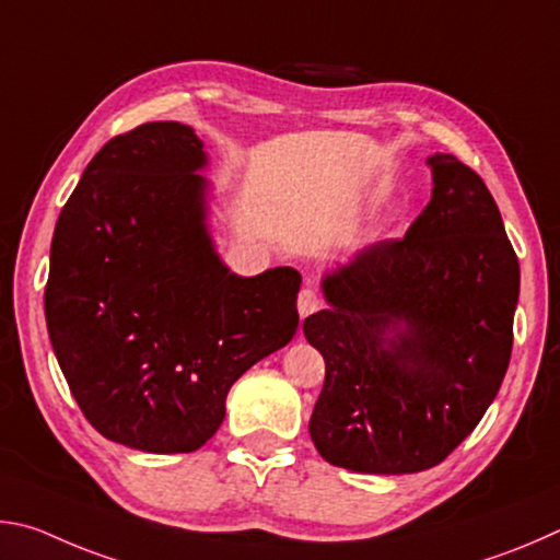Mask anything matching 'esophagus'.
I'll return each instance as SVG.
<instances>
[{"instance_id": "1", "label": "esophagus", "mask_w": 560, "mask_h": 560, "mask_svg": "<svg viewBox=\"0 0 560 560\" xmlns=\"http://www.w3.org/2000/svg\"><path fill=\"white\" fill-rule=\"evenodd\" d=\"M322 307V300H319V295H317V290H302L300 292V298H298V312H300V317L305 319V317H310L312 312H317Z\"/></svg>"}]
</instances>
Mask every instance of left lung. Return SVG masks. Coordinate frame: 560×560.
Returning a JSON list of instances; mask_svg holds the SVG:
<instances>
[{"mask_svg": "<svg viewBox=\"0 0 560 560\" xmlns=\"http://www.w3.org/2000/svg\"><path fill=\"white\" fill-rule=\"evenodd\" d=\"M433 199L398 241L322 278L305 319L325 357L310 435L329 465L410 475L443 463L502 386L514 341L518 260L492 194L453 154H433Z\"/></svg>", "mask_w": 560, "mask_h": 560, "instance_id": "8db88e82", "label": "left lung"}]
</instances>
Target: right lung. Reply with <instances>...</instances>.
<instances>
[{"label": "right lung", "instance_id": "obj_1", "mask_svg": "<svg viewBox=\"0 0 560 560\" xmlns=\"http://www.w3.org/2000/svg\"><path fill=\"white\" fill-rule=\"evenodd\" d=\"M203 142L144 122L85 166L58 215L44 295L68 388L97 433L194 453L255 361L295 337L300 272L225 268L206 225Z\"/></svg>", "mask_w": 560, "mask_h": 560}]
</instances>
